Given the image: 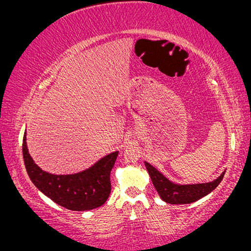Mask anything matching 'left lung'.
Instances as JSON below:
<instances>
[{"mask_svg": "<svg viewBox=\"0 0 251 251\" xmlns=\"http://www.w3.org/2000/svg\"><path fill=\"white\" fill-rule=\"evenodd\" d=\"M146 169L149 171L152 183L157 193L164 202L170 204H187L200 200L201 198L211 193L219 183L223 180L225 173H223L217 179L210 183L193 184V185H177L168 180L162 174L155 168L145 162Z\"/></svg>", "mask_w": 251, "mask_h": 251, "instance_id": "1", "label": "left lung"}]
</instances>
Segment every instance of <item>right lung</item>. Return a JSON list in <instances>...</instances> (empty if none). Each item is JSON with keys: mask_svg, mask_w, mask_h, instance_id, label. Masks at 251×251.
<instances>
[{"mask_svg": "<svg viewBox=\"0 0 251 251\" xmlns=\"http://www.w3.org/2000/svg\"><path fill=\"white\" fill-rule=\"evenodd\" d=\"M119 152L102 157L89 169L74 175H52L37 167L23 139V155L33 184L57 204L74 211L91 210L102 205L111 193V170Z\"/></svg>", "mask_w": 251, "mask_h": 251, "instance_id": "1", "label": "right lung"}]
</instances>
